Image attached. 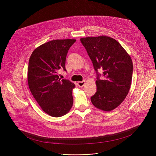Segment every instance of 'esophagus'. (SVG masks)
Returning <instances> with one entry per match:
<instances>
[{"label": "esophagus", "instance_id": "esophagus-1", "mask_svg": "<svg viewBox=\"0 0 156 156\" xmlns=\"http://www.w3.org/2000/svg\"><path fill=\"white\" fill-rule=\"evenodd\" d=\"M85 80H83V81H82V82H78L77 85H78V86H79L80 88H82V87H83V85H85Z\"/></svg>", "mask_w": 156, "mask_h": 156}]
</instances>
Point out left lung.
I'll return each instance as SVG.
<instances>
[{"mask_svg":"<svg viewBox=\"0 0 156 156\" xmlns=\"http://www.w3.org/2000/svg\"><path fill=\"white\" fill-rule=\"evenodd\" d=\"M97 73V92L90 97L92 105L103 111L117 108L130 88L133 62L130 55L116 40L107 36L80 38ZM104 71L102 79L98 72Z\"/></svg>","mask_w":156,"mask_h":156,"instance_id":"left-lung-1","label":"left lung"}]
</instances>
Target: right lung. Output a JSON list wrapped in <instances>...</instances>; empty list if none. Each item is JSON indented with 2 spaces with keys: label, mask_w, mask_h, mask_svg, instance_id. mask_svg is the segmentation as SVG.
I'll return each instance as SVG.
<instances>
[{
  "label": "right lung",
  "mask_w": 156,
  "mask_h": 156,
  "mask_svg": "<svg viewBox=\"0 0 156 156\" xmlns=\"http://www.w3.org/2000/svg\"><path fill=\"white\" fill-rule=\"evenodd\" d=\"M74 39L50 41L36 48L29 61L27 82L30 90L43 111L60 117L70 111L74 83L59 79L58 71L65 65L68 51Z\"/></svg>",
  "instance_id": "obj_1"
}]
</instances>
